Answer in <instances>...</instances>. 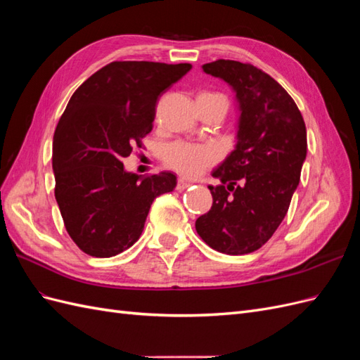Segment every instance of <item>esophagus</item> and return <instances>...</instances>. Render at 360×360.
Returning <instances> with one entry per match:
<instances>
[{
    "instance_id": "34e87169",
    "label": "esophagus",
    "mask_w": 360,
    "mask_h": 360,
    "mask_svg": "<svg viewBox=\"0 0 360 360\" xmlns=\"http://www.w3.org/2000/svg\"><path fill=\"white\" fill-rule=\"evenodd\" d=\"M191 186V183L189 181H186L184 179H179L177 180V186H176V189L177 191H184L186 188H189Z\"/></svg>"
}]
</instances>
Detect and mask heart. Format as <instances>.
Here are the masks:
<instances>
[{
    "label": "heart",
    "instance_id": "1",
    "mask_svg": "<svg viewBox=\"0 0 360 360\" xmlns=\"http://www.w3.org/2000/svg\"><path fill=\"white\" fill-rule=\"evenodd\" d=\"M198 99H224L226 102L225 96L217 93H204ZM162 160L169 169L179 172L180 176L195 177L214 165L217 153L210 146L176 141L162 148Z\"/></svg>",
    "mask_w": 360,
    "mask_h": 360
}]
</instances>
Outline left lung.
<instances>
[{"instance_id": "8db88e82", "label": "left lung", "mask_w": 360, "mask_h": 360, "mask_svg": "<svg viewBox=\"0 0 360 360\" xmlns=\"http://www.w3.org/2000/svg\"><path fill=\"white\" fill-rule=\"evenodd\" d=\"M202 70L222 78L240 102L237 146L213 171V204L195 228L222 254L263 246L284 219L307 158V127L296 102L270 75L250 63L216 60Z\"/></svg>"}]
</instances>
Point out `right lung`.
Wrapping results in <instances>:
<instances>
[{"label": "right lung", "instance_id": "1", "mask_svg": "<svg viewBox=\"0 0 360 360\" xmlns=\"http://www.w3.org/2000/svg\"><path fill=\"white\" fill-rule=\"evenodd\" d=\"M189 63L112 61L78 86L53 134L56 200L82 252L110 258L143 233L153 200L176 188L171 172L138 180L123 159L153 129L156 103Z\"/></svg>", "mask_w": 360, "mask_h": 360}]
</instances>
